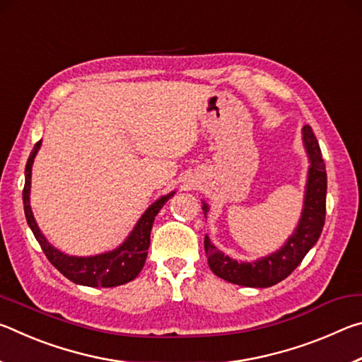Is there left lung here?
Masks as SVG:
<instances>
[{
  "label": "left lung",
  "mask_w": 362,
  "mask_h": 362,
  "mask_svg": "<svg viewBox=\"0 0 362 362\" xmlns=\"http://www.w3.org/2000/svg\"><path fill=\"white\" fill-rule=\"evenodd\" d=\"M302 139L308 153L310 169L306 180L302 217L298 220L293 235L276 252L255 262H238L211 244L209 236L204 238L207 262L214 273L228 283L246 287H269L281 283L296 269L308 250L320 240L324 220H326V193L327 175L320 144L310 126H303ZM204 216L209 206L203 204Z\"/></svg>",
  "instance_id": "left-lung-1"
}]
</instances>
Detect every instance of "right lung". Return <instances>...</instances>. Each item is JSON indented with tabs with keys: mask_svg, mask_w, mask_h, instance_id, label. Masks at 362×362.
Segmentation results:
<instances>
[{
	"mask_svg": "<svg viewBox=\"0 0 362 362\" xmlns=\"http://www.w3.org/2000/svg\"><path fill=\"white\" fill-rule=\"evenodd\" d=\"M41 146V140L36 142L32 153H30L27 166H25V187H23V211H25L27 223L32 228L36 241L40 243L42 252L46 254L47 260L56 267L65 278L81 286L89 287H115L129 283L136 279L137 274L142 272L146 260V250L150 246V233L155 222L156 214L161 207L168 203L170 196L175 192L166 196H161L155 201L145 214L134 226L127 240L115 250L105 254H99L94 257H73L60 252L59 249L51 246L45 235L40 231L38 223L33 217L32 207H30V185H32V166L36 153Z\"/></svg>",
	"mask_w": 362,
	"mask_h": 362,
	"instance_id": "right-lung-1",
	"label": "right lung"
}]
</instances>
